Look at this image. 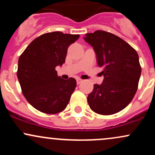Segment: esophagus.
<instances>
[{
	"label": "esophagus",
	"instance_id": "esophagus-1",
	"mask_svg": "<svg viewBox=\"0 0 155 155\" xmlns=\"http://www.w3.org/2000/svg\"><path fill=\"white\" fill-rule=\"evenodd\" d=\"M81 82H82V79H76V83H77V84H81Z\"/></svg>",
	"mask_w": 155,
	"mask_h": 155
}]
</instances>
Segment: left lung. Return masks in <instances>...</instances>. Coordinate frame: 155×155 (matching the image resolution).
<instances>
[{"label":"left lung","instance_id":"obj_1","mask_svg":"<svg viewBox=\"0 0 155 155\" xmlns=\"http://www.w3.org/2000/svg\"><path fill=\"white\" fill-rule=\"evenodd\" d=\"M84 38L93 47L104 76L103 83L94 84L93 90L88 95L89 106L102 115L122 111L138 90L141 74L138 53L123 39L108 32L87 33Z\"/></svg>","mask_w":155,"mask_h":155}]
</instances>
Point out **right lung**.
Wrapping results in <instances>:
<instances>
[{"label":"right lung","mask_w":155,"mask_h":155,"mask_svg":"<svg viewBox=\"0 0 155 155\" xmlns=\"http://www.w3.org/2000/svg\"><path fill=\"white\" fill-rule=\"evenodd\" d=\"M79 35L60 31L44 33L31 42L19 57L17 78L23 95L35 109L54 114L63 111L76 87L74 78L65 80L55 68L65 63L68 48Z\"/></svg>","instance_id":"add662e5"}]
</instances>
